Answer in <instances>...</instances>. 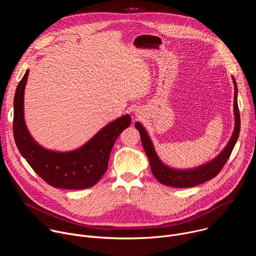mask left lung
<instances>
[{
  "label": "left lung",
  "instance_id": "left-lung-1",
  "mask_svg": "<svg viewBox=\"0 0 256 256\" xmlns=\"http://www.w3.org/2000/svg\"><path fill=\"white\" fill-rule=\"evenodd\" d=\"M234 87H235V93H234V114H235V128L234 132L231 136V140H229L227 147L224 149V151L218 155L216 159H214L212 162L206 163V165H202L196 169L190 170H174L166 165H164L160 159L158 158L154 147L152 144V142L150 140L147 132H146L144 128L138 124H136V128L140 134L142 144L144 150L147 154L150 164H151V170L153 175L156 177V179L161 182L162 184L171 186V188H192L198 184H204V182L216 177L222 168L225 166L226 162L230 158V155L234 149V146L238 140L239 132H240V114L239 108L237 103V84L235 79L233 78Z\"/></svg>",
  "mask_w": 256,
  "mask_h": 256
}]
</instances>
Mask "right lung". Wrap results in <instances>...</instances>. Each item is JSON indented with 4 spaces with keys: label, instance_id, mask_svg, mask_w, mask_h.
I'll return each mask as SVG.
<instances>
[{
    "label": "right lung",
    "instance_id": "add662e5",
    "mask_svg": "<svg viewBox=\"0 0 256 256\" xmlns=\"http://www.w3.org/2000/svg\"><path fill=\"white\" fill-rule=\"evenodd\" d=\"M29 70L19 82L14 97L13 134L21 155L46 184L64 190H84L96 184L107 170L114 144L124 128L130 116L108 124L78 150L58 153L46 150L28 132L23 116L24 89Z\"/></svg>",
    "mask_w": 256,
    "mask_h": 256
}]
</instances>
